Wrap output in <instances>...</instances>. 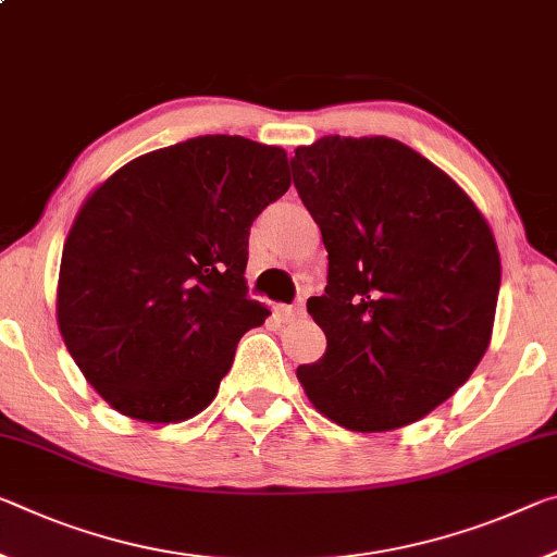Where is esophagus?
Masks as SVG:
<instances>
[{
  "instance_id": "1",
  "label": "esophagus",
  "mask_w": 557,
  "mask_h": 557,
  "mask_svg": "<svg viewBox=\"0 0 557 557\" xmlns=\"http://www.w3.org/2000/svg\"><path fill=\"white\" fill-rule=\"evenodd\" d=\"M302 312H305L302 305H297V307H293V305H277V307H275V314L280 317L282 322L295 320V317H299Z\"/></svg>"
}]
</instances>
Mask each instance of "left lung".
<instances>
[{
  "label": "left lung",
  "instance_id": "left-lung-1",
  "mask_svg": "<svg viewBox=\"0 0 557 557\" xmlns=\"http://www.w3.org/2000/svg\"><path fill=\"white\" fill-rule=\"evenodd\" d=\"M295 188L330 275L307 312L326 351L297 367L307 399L349 431L419 421L469 382L491 344L500 255L451 175L386 136L297 146Z\"/></svg>",
  "mask_w": 557,
  "mask_h": 557
}]
</instances>
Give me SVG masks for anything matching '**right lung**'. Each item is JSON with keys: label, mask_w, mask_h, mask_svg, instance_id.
<instances>
[{"label": "right lung", "mask_w": 557, "mask_h": 557, "mask_svg": "<svg viewBox=\"0 0 557 557\" xmlns=\"http://www.w3.org/2000/svg\"><path fill=\"white\" fill-rule=\"evenodd\" d=\"M287 188L285 148L198 136L88 193L61 252L57 322L111 409L178 423L215 399L237 342L270 314L247 297V237Z\"/></svg>", "instance_id": "add662e5"}]
</instances>
